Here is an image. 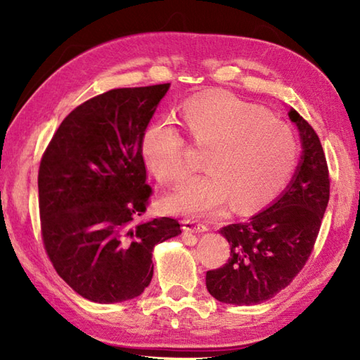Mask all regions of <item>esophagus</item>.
<instances>
[{"label": "esophagus", "instance_id": "34e87169", "mask_svg": "<svg viewBox=\"0 0 360 360\" xmlns=\"http://www.w3.org/2000/svg\"><path fill=\"white\" fill-rule=\"evenodd\" d=\"M182 229L188 232H196V233L209 231L207 224H204L202 221H198V219H184L182 221Z\"/></svg>", "mask_w": 360, "mask_h": 360}]
</instances>
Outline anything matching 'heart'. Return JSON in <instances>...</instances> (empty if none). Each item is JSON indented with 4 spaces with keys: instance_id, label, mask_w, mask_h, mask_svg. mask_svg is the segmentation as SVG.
Listing matches in <instances>:
<instances>
[{
    "instance_id": "1",
    "label": "heart",
    "mask_w": 360,
    "mask_h": 360,
    "mask_svg": "<svg viewBox=\"0 0 360 360\" xmlns=\"http://www.w3.org/2000/svg\"><path fill=\"white\" fill-rule=\"evenodd\" d=\"M182 119L204 156L207 173L190 176L165 200L168 210L205 217L233 202L236 212L257 209L285 186L298 147L292 129L264 108L229 94H207L182 106ZM141 156L160 184H174L188 172L186 137L170 119L145 128Z\"/></svg>"
}]
</instances>
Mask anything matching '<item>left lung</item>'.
<instances>
[{
  "label": "left lung",
  "instance_id": "1",
  "mask_svg": "<svg viewBox=\"0 0 360 360\" xmlns=\"http://www.w3.org/2000/svg\"><path fill=\"white\" fill-rule=\"evenodd\" d=\"M288 114L300 133V164L269 207L219 231L231 244V257L223 267L207 271L205 286L223 303L269 300L295 278L314 249L330 201V173L314 128L295 110Z\"/></svg>",
  "mask_w": 360,
  "mask_h": 360
}]
</instances>
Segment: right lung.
Listing matches in <instances>:
<instances>
[{
  "label": "right lung",
  "mask_w": 360,
  "mask_h": 360,
  "mask_svg": "<svg viewBox=\"0 0 360 360\" xmlns=\"http://www.w3.org/2000/svg\"><path fill=\"white\" fill-rule=\"evenodd\" d=\"M168 88H119L89 98L68 114L41 158L46 254L91 302L141 295L153 278V249L181 233L173 218L139 221L151 195L141 139Z\"/></svg>",
  "instance_id": "1"
}]
</instances>
